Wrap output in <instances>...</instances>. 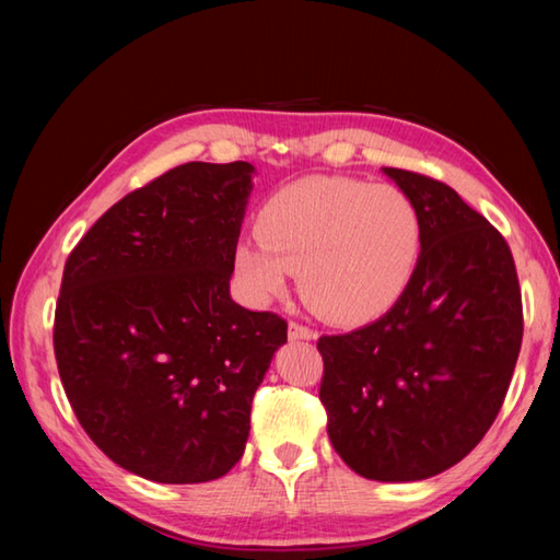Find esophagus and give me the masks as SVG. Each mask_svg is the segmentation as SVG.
<instances>
[{
    "mask_svg": "<svg viewBox=\"0 0 560 560\" xmlns=\"http://www.w3.org/2000/svg\"><path fill=\"white\" fill-rule=\"evenodd\" d=\"M289 339L291 341H312V339H317V331H312L310 327H303V324H298V322H291Z\"/></svg>",
    "mask_w": 560,
    "mask_h": 560,
    "instance_id": "esophagus-1",
    "label": "esophagus"
}]
</instances>
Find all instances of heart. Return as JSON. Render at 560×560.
<instances>
[{"label":"heart","mask_w":560,"mask_h":560,"mask_svg":"<svg viewBox=\"0 0 560 560\" xmlns=\"http://www.w3.org/2000/svg\"><path fill=\"white\" fill-rule=\"evenodd\" d=\"M233 267L257 303L277 301L298 275L303 301L336 324H362L392 307L418 267L422 219L396 186L310 176L271 195Z\"/></svg>","instance_id":"1"}]
</instances>
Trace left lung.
<instances>
[{
  "mask_svg": "<svg viewBox=\"0 0 560 560\" xmlns=\"http://www.w3.org/2000/svg\"><path fill=\"white\" fill-rule=\"evenodd\" d=\"M415 202L422 250L384 317L322 336L319 400L358 475L418 482L460 463L497 420L523 343L509 243L441 180L384 166Z\"/></svg>",
  "mask_w": 560,
  "mask_h": 560,
  "instance_id": "left-lung-1",
  "label": "left lung"
}]
</instances>
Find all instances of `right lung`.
<instances>
[{
  "label": "right lung",
  "instance_id": "add662e5",
  "mask_svg": "<svg viewBox=\"0 0 560 560\" xmlns=\"http://www.w3.org/2000/svg\"><path fill=\"white\" fill-rule=\"evenodd\" d=\"M248 162H188L104 212L67 259L55 355L104 456L162 485L224 477L285 322L231 301Z\"/></svg>",
  "mask_w": 560,
  "mask_h": 560
}]
</instances>
